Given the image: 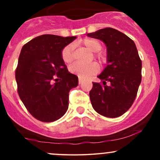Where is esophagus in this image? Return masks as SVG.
Instances as JSON below:
<instances>
[{
  "label": "esophagus",
  "instance_id": "obj_1",
  "mask_svg": "<svg viewBox=\"0 0 160 160\" xmlns=\"http://www.w3.org/2000/svg\"><path fill=\"white\" fill-rule=\"evenodd\" d=\"M82 82V79L79 78V84H81Z\"/></svg>",
  "mask_w": 160,
  "mask_h": 160
}]
</instances>
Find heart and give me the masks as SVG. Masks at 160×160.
Wrapping results in <instances>:
<instances>
[{"mask_svg":"<svg viewBox=\"0 0 160 160\" xmlns=\"http://www.w3.org/2000/svg\"><path fill=\"white\" fill-rule=\"evenodd\" d=\"M82 43L92 52H97L101 50L102 46L98 40L93 38H86L82 40ZM74 46L73 44H68L62 49V58L63 62L66 64H70L74 59ZM96 57L101 61H104L105 59L104 55L102 53H98L96 55ZM98 71V65L95 63L90 64H80L74 63L70 66L69 71L71 74L78 75L80 78H87L91 75L95 74Z\"/></svg>","mask_w":160,"mask_h":160,"instance_id":"obj_1","label":"heart"}]
</instances>
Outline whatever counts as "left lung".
Returning a JSON list of instances; mask_svg holds the SVG:
<instances>
[{
	"label": "left lung",
	"mask_w": 160,
	"mask_h": 160,
	"mask_svg": "<svg viewBox=\"0 0 160 160\" xmlns=\"http://www.w3.org/2000/svg\"><path fill=\"white\" fill-rule=\"evenodd\" d=\"M104 42L107 64L89 92L92 108L110 118L122 115L131 108L141 82V61L135 43L123 33L112 28L86 34Z\"/></svg>",
	"instance_id": "left-lung-1"
}]
</instances>
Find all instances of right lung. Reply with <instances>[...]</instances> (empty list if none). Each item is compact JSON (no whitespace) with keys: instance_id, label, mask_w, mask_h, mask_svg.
<instances>
[{"instance_id":"right-lung-1","label":"right lung","mask_w":160,"mask_h":160,"mask_svg":"<svg viewBox=\"0 0 160 160\" xmlns=\"http://www.w3.org/2000/svg\"><path fill=\"white\" fill-rule=\"evenodd\" d=\"M77 37L43 34L22 48L16 70L18 93L24 105L37 120H58L68 108L69 92L78 78L68 71L62 51Z\"/></svg>"}]
</instances>
